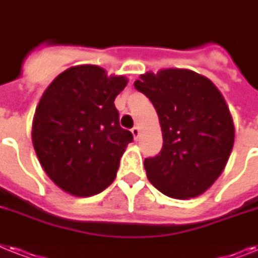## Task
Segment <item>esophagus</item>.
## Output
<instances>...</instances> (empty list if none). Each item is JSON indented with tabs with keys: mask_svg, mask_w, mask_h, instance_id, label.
Segmentation results:
<instances>
[{
	"mask_svg": "<svg viewBox=\"0 0 258 258\" xmlns=\"http://www.w3.org/2000/svg\"><path fill=\"white\" fill-rule=\"evenodd\" d=\"M131 133H133V135H134V139L138 140V138H139V134H140V128H139V127H138V125H135V127H134V128L131 130Z\"/></svg>",
	"mask_w": 258,
	"mask_h": 258,
	"instance_id": "1",
	"label": "esophagus"
}]
</instances>
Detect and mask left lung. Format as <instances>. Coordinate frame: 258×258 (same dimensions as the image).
<instances>
[{
	"label": "left lung",
	"instance_id": "8db88e82",
	"mask_svg": "<svg viewBox=\"0 0 258 258\" xmlns=\"http://www.w3.org/2000/svg\"><path fill=\"white\" fill-rule=\"evenodd\" d=\"M134 86L152 102L162 127V151L144 160L148 180L172 199L204 194L233 148L234 125L224 96L208 78L185 69L150 71Z\"/></svg>",
	"mask_w": 258,
	"mask_h": 258
}]
</instances>
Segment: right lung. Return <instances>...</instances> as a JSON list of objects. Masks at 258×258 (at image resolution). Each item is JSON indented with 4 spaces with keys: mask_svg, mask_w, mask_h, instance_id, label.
<instances>
[{
    "mask_svg": "<svg viewBox=\"0 0 258 258\" xmlns=\"http://www.w3.org/2000/svg\"><path fill=\"white\" fill-rule=\"evenodd\" d=\"M128 79L79 64L54 79L39 100L31 139L47 176L64 192L87 198L114 181L133 134L119 124L114 100Z\"/></svg>",
    "mask_w": 258,
    "mask_h": 258,
    "instance_id": "1",
    "label": "right lung"
}]
</instances>
